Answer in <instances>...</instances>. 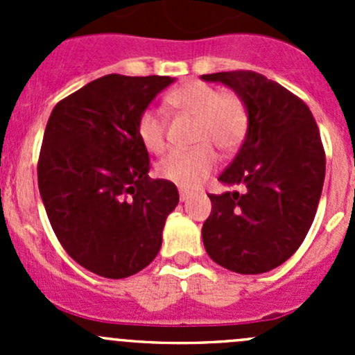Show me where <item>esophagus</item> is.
<instances>
[{
  "instance_id": "34e87169",
  "label": "esophagus",
  "mask_w": 355,
  "mask_h": 355,
  "mask_svg": "<svg viewBox=\"0 0 355 355\" xmlns=\"http://www.w3.org/2000/svg\"><path fill=\"white\" fill-rule=\"evenodd\" d=\"M191 198H192L191 192H187V191H180V200H182V202H187V200L191 199Z\"/></svg>"
}]
</instances>
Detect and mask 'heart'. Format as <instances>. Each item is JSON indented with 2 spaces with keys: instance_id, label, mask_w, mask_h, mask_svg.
I'll return each mask as SVG.
<instances>
[{
  "instance_id": "heart-1",
  "label": "heart",
  "mask_w": 355,
  "mask_h": 355,
  "mask_svg": "<svg viewBox=\"0 0 355 355\" xmlns=\"http://www.w3.org/2000/svg\"><path fill=\"white\" fill-rule=\"evenodd\" d=\"M168 106L196 118L194 142L187 151H171L157 164L163 178L184 189H196L216 166L214 146L228 153L237 148L247 130V111L235 94H220L216 87L204 82H189L166 96ZM137 135L151 153L164 149V118L155 108H146L137 120Z\"/></svg>"
}]
</instances>
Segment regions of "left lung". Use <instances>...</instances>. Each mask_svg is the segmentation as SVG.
<instances>
[{"instance_id": "left-lung-1", "label": "left lung", "mask_w": 355, "mask_h": 355, "mask_svg": "<svg viewBox=\"0 0 355 355\" xmlns=\"http://www.w3.org/2000/svg\"><path fill=\"white\" fill-rule=\"evenodd\" d=\"M200 78L230 87L247 111L244 142L218 177L234 191L209 194L204 247L227 270L266 273L299 249L313 225L327 168L320 130L306 103L264 75L237 70Z\"/></svg>"}]
</instances>
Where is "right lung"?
I'll return each mask as SVG.
<instances>
[{
    "label": "right lung",
    "mask_w": 355,
    "mask_h": 355,
    "mask_svg": "<svg viewBox=\"0 0 355 355\" xmlns=\"http://www.w3.org/2000/svg\"><path fill=\"white\" fill-rule=\"evenodd\" d=\"M175 78L110 73L89 82L51 111L37 182L49 223L68 256L105 278H127L157 256L171 182L149 178L137 120Z\"/></svg>",
    "instance_id": "right-lung-1"
}]
</instances>
